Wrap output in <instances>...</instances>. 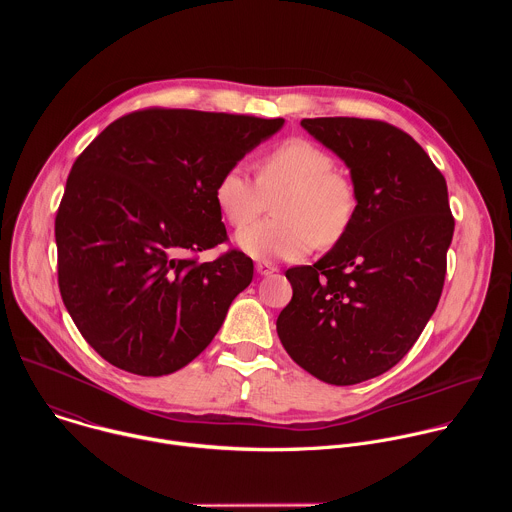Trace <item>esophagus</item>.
Masks as SVG:
<instances>
[{
  "label": "esophagus",
  "mask_w": 512,
  "mask_h": 512,
  "mask_svg": "<svg viewBox=\"0 0 512 512\" xmlns=\"http://www.w3.org/2000/svg\"><path fill=\"white\" fill-rule=\"evenodd\" d=\"M255 269H257L259 275H271V273L277 271V267L273 263H269V261H257Z\"/></svg>",
  "instance_id": "34e87169"
}]
</instances>
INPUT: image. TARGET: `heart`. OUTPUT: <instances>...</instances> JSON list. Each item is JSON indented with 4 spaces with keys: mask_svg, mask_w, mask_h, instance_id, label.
Returning <instances> with one entry per match:
<instances>
[{
    "mask_svg": "<svg viewBox=\"0 0 512 512\" xmlns=\"http://www.w3.org/2000/svg\"><path fill=\"white\" fill-rule=\"evenodd\" d=\"M212 194L233 229H244L276 200L277 219L237 235V245L255 259L296 261L316 243L334 247L352 229L358 210L352 178L306 137L285 139L267 152L257 164V180L239 164L227 168Z\"/></svg>",
    "mask_w": 512,
    "mask_h": 512,
    "instance_id": "1",
    "label": "heart"
}]
</instances>
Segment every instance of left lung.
<instances>
[{
  "label": "left lung",
  "instance_id": "obj_1",
  "mask_svg": "<svg viewBox=\"0 0 512 512\" xmlns=\"http://www.w3.org/2000/svg\"><path fill=\"white\" fill-rule=\"evenodd\" d=\"M350 170L358 210L318 263L291 267L277 334L304 371L328 385L387 373L440 302L454 235L448 186L399 127L356 117L302 119Z\"/></svg>",
  "mask_w": 512,
  "mask_h": 512
}]
</instances>
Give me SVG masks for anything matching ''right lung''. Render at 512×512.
Returning a JSON list of instances; mask_svg holds the SVG:
<instances>
[{
  "mask_svg": "<svg viewBox=\"0 0 512 512\" xmlns=\"http://www.w3.org/2000/svg\"><path fill=\"white\" fill-rule=\"evenodd\" d=\"M283 119L141 109L105 127L72 166L54 237L62 302L113 367L162 377L192 362L253 279L227 243L214 184Z\"/></svg>",
  "mask_w": 512,
  "mask_h": 512,
  "instance_id": "obj_1",
  "label": "right lung"
}]
</instances>
